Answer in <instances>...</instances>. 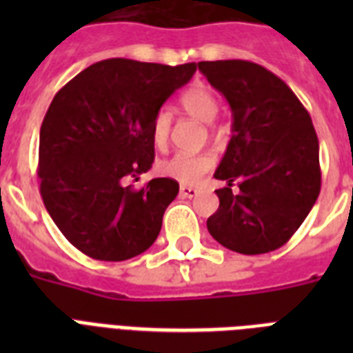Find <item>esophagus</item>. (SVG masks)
Instances as JSON below:
<instances>
[{
    "label": "esophagus",
    "instance_id": "obj_1",
    "mask_svg": "<svg viewBox=\"0 0 353 353\" xmlns=\"http://www.w3.org/2000/svg\"><path fill=\"white\" fill-rule=\"evenodd\" d=\"M179 196L181 198H196L198 196V188L190 187V185H181L179 187Z\"/></svg>",
    "mask_w": 353,
    "mask_h": 353
}]
</instances>
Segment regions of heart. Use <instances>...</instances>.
<instances>
[{"instance_id":"obj_1","label":"heart","mask_w":353,"mask_h":353,"mask_svg":"<svg viewBox=\"0 0 353 353\" xmlns=\"http://www.w3.org/2000/svg\"><path fill=\"white\" fill-rule=\"evenodd\" d=\"M181 106L185 108L188 115L203 122L214 121L220 112V104H218L216 95L203 85H196V88L185 91L181 95ZM168 130H170V113L166 110H159L152 122V137L157 146H163L166 143ZM214 155L210 152H177L161 163L159 170L163 176L170 177V179H176L185 185H192L199 177L205 176L214 166Z\"/></svg>"}]
</instances>
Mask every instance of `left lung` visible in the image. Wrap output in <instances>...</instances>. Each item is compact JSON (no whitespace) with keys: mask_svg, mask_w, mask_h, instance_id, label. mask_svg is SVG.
I'll use <instances>...</instances> for the list:
<instances>
[{"mask_svg":"<svg viewBox=\"0 0 353 353\" xmlns=\"http://www.w3.org/2000/svg\"><path fill=\"white\" fill-rule=\"evenodd\" d=\"M198 68L232 112L231 141L214 174L227 187L216 190L220 207L207 229L241 254L274 251L295 234L321 192L312 117L284 80L258 63L216 60Z\"/></svg>","mask_w":353,"mask_h":353,"instance_id":"8db88e82","label":"left lung"}]
</instances>
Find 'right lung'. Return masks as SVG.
Here are the masks:
<instances>
[{
  "label": "right lung",
  "instance_id": "obj_1",
  "mask_svg": "<svg viewBox=\"0 0 353 353\" xmlns=\"http://www.w3.org/2000/svg\"><path fill=\"white\" fill-rule=\"evenodd\" d=\"M198 65L102 60L52 99L40 130V194L47 212L79 251L121 262L144 252L163 225L179 185L155 177L124 185L152 168V122Z\"/></svg>",
  "mask_w": 353,
  "mask_h": 353
}]
</instances>
